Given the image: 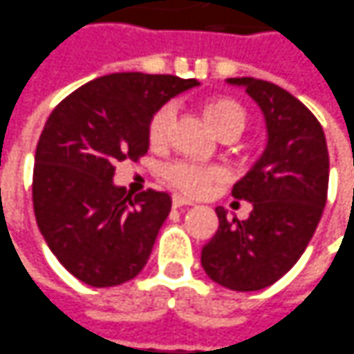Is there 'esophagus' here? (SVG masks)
<instances>
[{
  "label": "esophagus",
  "mask_w": 354,
  "mask_h": 354,
  "mask_svg": "<svg viewBox=\"0 0 354 354\" xmlns=\"http://www.w3.org/2000/svg\"><path fill=\"white\" fill-rule=\"evenodd\" d=\"M193 205V201H187V198H183V196H179V194H175L173 196V206L175 208H179V206H191Z\"/></svg>",
  "instance_id": "obj_1"
}]
</instances>
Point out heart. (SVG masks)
Wrapping results in <instances>:
<instances>
[{
	"label": "heart",
	"mask_w": 354,
	"mask_h": 354,
	"mask_svg": "<svg viewBox=\"0 0 354 354\" xmlns=\"http://www.w3.org/2000/svg\"><path fill=\"white\" fill-rule=\"evenodd\" d=\"M203 113H205L206 122L216 132V136H220L224 132L239 134L245 128V120H248L243 106L239 105L238 101L227 99V97H218V99L208 101ZM171 118L173 109L169 105L161 106L160 111H156V115L151 116L148 127V140L151 146H161L167 140ZM163 179L175 191L194 196V194H203L205 191H208L220 179V173L214 167L198 165L193 161H177V163H171L169 167H165Z\"/></svg>",
	"instance_id": "b5f03b06"
}]
</instances>
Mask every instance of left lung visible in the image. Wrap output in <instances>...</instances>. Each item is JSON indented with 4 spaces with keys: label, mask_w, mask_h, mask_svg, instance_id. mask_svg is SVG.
Masks as SVG:
<instances>
[{
    "label": "left lung",
    "mask_w": 354,
    "mask_h": 354,
    "mask_svg": "<svg viewBox=\"0 0 354 354\" xmlns=\"http://www.w3.org/2000/svg\"><path fill=\"white\" fill-rule=\"evenodd\" d=\"M265 118L267 146L232 194L251 203L245 220L218 206V230L201 265L220 286L251 292L271 286L308 248L326 208L329 156L324 128L310 109L271 82L230 77Z\"/></svg>",
    "instance_id": "1"
}]
</instances>
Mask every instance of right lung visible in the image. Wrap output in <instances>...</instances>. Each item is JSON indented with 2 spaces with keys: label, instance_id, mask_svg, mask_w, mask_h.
<instances>
[{
  "label": "right lung",
  "instance_id": "add662e5",
  "mask_svg": "<svg viewBox=\"0 0 354 354\" xmlns=\"http://www.w3.org/2000/svg\"><path fill=\"white\" fill-rule=\"evenodd\" d=\"M196 85L177 75L109 73L52 111L35 153L32 205L50 251L75 279L106 288L146 267L171 196L149 189L132 201L113 181L115 165L144 156L151 116Z\"/></svg>",
  "mask_w": 354,
  "mask_h": 354
}]
</instances>
